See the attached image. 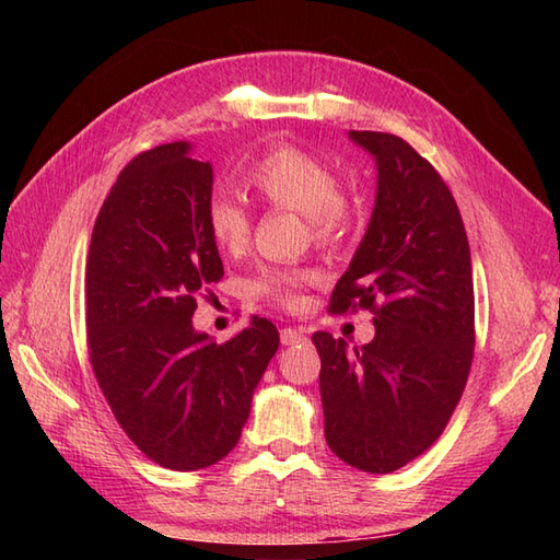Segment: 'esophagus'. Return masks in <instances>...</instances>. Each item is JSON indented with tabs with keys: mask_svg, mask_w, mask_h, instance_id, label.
I'll list each match as a JSON object with an SVG mask.
<instances>
[{
	"mask_svg": "<svg viewBox=\"0 0 560 560\" xmlns=\"http://www.w3.org/2000/svg\"><path fill=\"white\" fill-rule=\"evenodd\" d=\"M280 341H282V346L306 343V334L299 331V329H282V331H280Z\"/></svg>",
	"mask_w": 560,
	"mask_h": 560,
	"instance_id": "esophagus-1",
	"label": "esophagus"
}]
</instances>
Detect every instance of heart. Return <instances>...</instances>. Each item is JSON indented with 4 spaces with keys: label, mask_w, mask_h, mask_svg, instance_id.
I'll return each instance as SVG.
<instances>
[{
    "label": "heart",
    "mask_w": 560,
    "mask_h": 560,
    "mask_svg": "<svg viewBox=\"0 0 560 560\" xmlns=\"http://www.w3.org/2000/svg\"><path fill=\"white\" fill-rule=\"evenodd\" d=\"M247 182L270 206L299 212L308 219L317 241H331L348 222L341 184L327 163L296 147L268 149L249 165ZM206 222L212 241L224 249H241L249 235V217L238 200L217 194L210 198ZM306 276L268 273L257 290L280 303H294Z\"/></svg>",
    "instance_id": "heart-1"
}]
</instances>
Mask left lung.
Wrapping results in <instances>:
<instances>
[{
  "label": "left lung",
  "mask_w": 560,
  "mask_h": 560,
  "mask_svg": "<svg viewBox=\"0 0 560 560\" xmlns=\"http://www.w3.org/2000/svg\"><path fill=\"white\" fill-rule=\"evenodd\" d=\"M348 138L376 163V198L331 311L371 308L376 336L348 348L317 331L313 343L329 448L387 474L428 451L460 401L474 352L471 257L448 186L411 144L369 130Z\"/></svg>",
  "instance_id": "1"
}]
</instances>
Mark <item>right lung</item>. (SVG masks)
<instances>
[{"instance_id":"add662e5","label":"right lung","mask_w":560,"mask_h":560,"mask_svg":"<svg viewBox=\"0 0 560 560\" xmlns=\"http://www.w3.org/2000/svg\"><path fill=\"white\" fill-rule=\"evenodd\" d=\"M191 142L132 159L100 210L86 261L95 378L118 425L151 460L210 467L238 444L252 397L280 346L273 322L217 343L194 327L196 296L222 280L208 231L210 161Z\"/></svg>"}]
</instances>
